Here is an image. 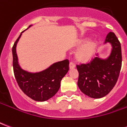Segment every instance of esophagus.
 I'll use <instances>...</instances> for the list:
<instances>
[{
    "mask_svg": "<svg viewBox=\"0 0 127 127\" xmlns=\"http://www.w3.org/2000/svg\"><path fill=\"white\" fill-rule=\"evenodd\" d=\"M75 67V64L73 63V62H71V63H69V69H74Z\"/></svg>",
    "mask_w": 127,
    "mask_h": 127,
    "instance_id": "obj_1",
    "label": "esophagus"
}]
</instances>
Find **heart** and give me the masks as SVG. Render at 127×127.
Segmentation results:
<instances>
[{
	"label": "heart",
	"mask_w": 127,
	"mask_h": 127,
	"mask_svg": "<svg viewBox=\"0 0 127 127\" xmlns=\"http://www.w3.org/2000/svg\"><path fill=\"white\" fill-rule=\"evenodd\" d=\"M78 45L83 46L77 51L75 54V58L77 61L81 63H86L89 62L95 54L97 46V41L96 40L90 41L88 38H84L79 41Z\"/></svg>",
	"instance_id": "heart-1"
}]
</instances>
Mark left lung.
<instances>
[{
  "mask_svg": "<svg viewBox=\"0 0 127 127\" xmlns=\"http://www.w3.org/2000/svg\"><path fill=\"white\" fill-rule=\"evenodd\" d=\"M112 46L106 58L98 55L90 63L77 65L79 73L77 86L80 91L91 98L106 96L114 87L122 66V51L120 41L114 32L107 34L105 44Z\"/></svg>",
  "mask_w": 127,
  "mask_h": 127,
  "instance_id": "8db88e82",
  "label": "left lung"
}]
</instances>
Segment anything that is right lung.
I'll use <instances>...</instances> for the list:
<instances>
[{
  "instance_id": "add662e5",
  "label": "right lung",
  "mask_w": 127,
  "mask_h": 127,
  "mask_svg": "<svg viewBox=\"0 0 127 127\" xmlns=\"http://www.w3.org/2000/svg\"><path fill=\"white\" fill-rule=\"evenodd\" d=\"M31 26L30 25L29 28ZM24 31L21 32L12 48L13 67L15 80L21 90L30 98L36 101H47L59 90L61 80L69 71V62L68 60H64L54 63L47 69L36 73L22 69L18 62L16 46Z\"/></svg>"
}]
</instances>
